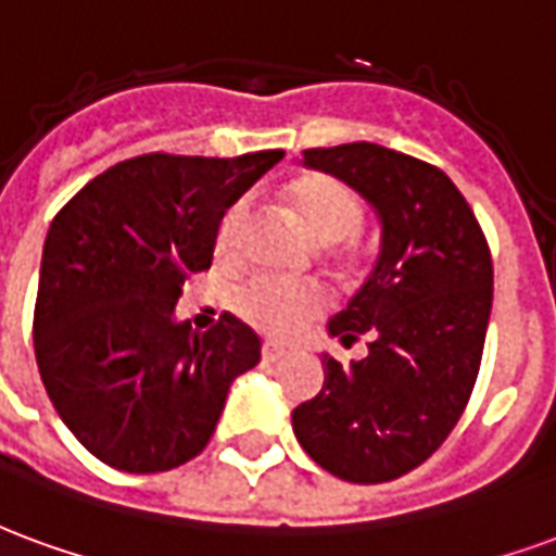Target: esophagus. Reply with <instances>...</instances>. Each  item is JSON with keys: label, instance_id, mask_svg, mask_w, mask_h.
Returning <instances> with one entry per match:
<instances>
[{"label": "esophagus", "instance_id": "34e87169", "mask_svg": "<svg viewBox=\"0 0 556 556\" xmlns=\"http://www.w3.org/2000/svg\"><path fill=\"white\" fill-rule=\"evenodd\" d=\"M287 352L290 350H287V346H281V343H263V362H269V364L281 362Z\"/></svg>", "mask_w": 556, "mask_h": 556}]
</instances>
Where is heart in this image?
I'll return each mask as SVG.
<instances>
[{
    "label": "heart",
    "mask_w": 556,
    "mask_h": 556,
    "mask_svg": "<svg viewBox=\"0 0 556 556\" xmlns=\"http://www.w3.org/2000/svg\"><path fill=\"white\" fill-rule=\"evenodd\" d=\"M287 201L305 233L317 245H338L350 239L362 225V204L346 186L326 174H305L287 186ZM245 225V204H233L218 222L216 249L218 254H233L239 230ZM326 295L311 283L254 281L237 299V311L251 326L266 334H293L311 319L319 317Z\"/></svg>",
    "instance_id": "heart-1"
}]
</instances>
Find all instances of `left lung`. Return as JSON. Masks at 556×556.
<instances>
[{
    "label": "left lung",
    "mask_w": 556,
    "mask_h": 556,
    "mask_svg": "<svg viewBox=\"0 0 556 556\" xmlns=\"http://www.w3.org/2000/svg\"><path fill=\"white\" fill-rule=\"evenodd\" d=\"M376 210L382 245L362 290L331 317L362 362L323 355L326 382L293 412L319 468L350 483H388L427 462L471 400L492 314V254L447 174L370 141L302 153Z\"/></svg>",
    "instance_id": "8db88e82"
}]
</instances>
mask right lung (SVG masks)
I'll use <instances>...</instances> for the list:
<instances>
[{"label":"right lung","instance_id":"1","mask_svg":"<svg viewBox=\"0 0 556 556\" xmlns=\"http://www.w3.org/2000/svg\"><path fill=\"white\" fill-rule=\"evenodd\" d=\"M144 153L85 184L52 218L35 302V358L76 441L117 471L160 473L216 432L261 338L233 314L204 334L174 319L213 263L218 222L281 160Z\"/></svg>","mask_w":556,"mask_h":556}]
</instances>
